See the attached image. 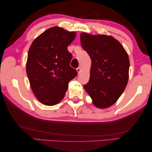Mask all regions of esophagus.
<instances>
[{"label":"esophagus","mask_w":152,"mask_h":152,"mask_svg":"<svg viewBox=\"0 0 152 152\" xmlns=\"http://www.w3.org/2000/svg\"><path fill=\"white\" fill-rule=\"evenodd\" d=\"M81 69L80 68V67H78L77 69V73H78V74H79V73H80L81 72Z\"/></svg>","instance_id":"1"}]
</instances>
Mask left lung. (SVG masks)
I'll return each instance as SVG.
<instances>
[{
  "label": "left lung",
  "mask_w": 152,
  "mask_h": 152,
  "mask_svg": "<svg viewBox=\"0 0 152 152\" xmlns=\"http://www.w3.org/2000/svg\"><path fill=\"white\" fill-rule=\"evenodd\" d=\"M80 39L91 60L90 77L84 89L94 106L108 108L118 100L127 85L130 65L128 54L111 36L81 33Z\"/></svg>",
  "instance_id": "8db88e82"
}]
</instances>
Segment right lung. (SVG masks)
I'll return each mask as SVG.
<instances>
[{"mask_svg":"<svg viewBox=\"0 0 152 152\" xmlns=\"http://www.w3.org/2000/svg\"><path fill=\"white\" fill-rule=\"evenodd\" d=\"M75 37V31L53 27L37 37L29 49L27 77L35 96L45 105L59 103L77 75L70 66L72 54L67 50Z\"/></svg>","mask_w":152,"mask_h":152,"instance_id":"right-lung-1","label":"right lung"}]
</instances>
